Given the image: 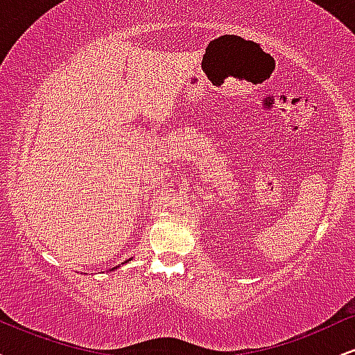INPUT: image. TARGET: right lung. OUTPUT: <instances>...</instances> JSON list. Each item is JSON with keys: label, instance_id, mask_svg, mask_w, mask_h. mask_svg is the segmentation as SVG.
Wrapping results in <instances>:
<instances>
[{"label": "right lung", "instance_id": "1", "mask_svg": "<svg viewBox=\"0 0 355 355\" xmlns=\"http://www.w3.org/2000/svg\"><path fill=\"white\" fill-rule=\"evenodd\" d=\"M130 260H132V259H130ZM123 263H126V260H125V262ZM112 270H115V267H113V268H110V272H112Z\"/></svg>", "mask_w": 355, "mask_h": 355}]
</instances>
